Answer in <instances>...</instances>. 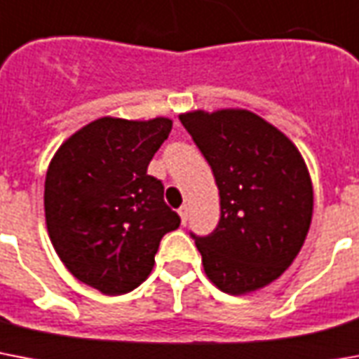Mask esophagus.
Listing matches in <instances>:
<instances>
[{
  "mask_svg": "<svg viewBox=\"0 0 359 359\" xmlns=\"http://www.w3.org/2000/svg\"><path fill=\"white\" fill-rule=\"evenodd\" d=\"M177 213H180V219H182V224H185L189 219V208L187 205H182V208L177 209Z\"/></svg>",
  "mask_w": 359,
  "mask_h": 359,
  "instance_id": "34e87169",
  "label": "esophagus"
}]
</instances>
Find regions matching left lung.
Wrapping results in <instances>:
<instances>
[{"label": "left lung", "mask_w": 359, "mask_h": 359, "mask_svg": "<svg viewBox=\"0 0 359 359\" xmlns=\"http://www.w3.org/2000/svg\"><path fill=\"white\" fill-rule=\"evenodd\" d=\"M182 124L208 159L220 194L213 233L194 237L205 276L248 294L287 271L308 235L313 185L287 135L248 109L189 111Z\"/></svg>", "instance_id": "left-lung-1"}]
</instances>
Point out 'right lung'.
I'll list each match as a JSON object with an SVG mask.
<instances>
[{
	"instance_id": "1",
	"label": "right lung",
	"mask_w": 359,
	"mask_h": 359,
	"mask_svg": "<svg viewBox=\"0 0 359 359\" xmlns=\"http://www.w3.org/2000/svg\"><path fill=\"white\" fill-rule=\"evenodd\" d=\"M172 120L102 116L70 135L44 183L48 235L59 259L100 293L116 297L150 276L163 235L180 217L148 165Z\"/></svg>"
}]
</instances>
